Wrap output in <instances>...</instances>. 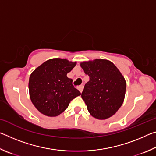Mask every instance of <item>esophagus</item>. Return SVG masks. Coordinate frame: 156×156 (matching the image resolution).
Segmentation results:
<instances>
[{
    "mask_svg": "<svg viewBox=\"0 0 156 156\" xmlns=\"http://www.w3.org/2000/svg\"><path fill=\"white\" fill-rule=\"evenodd\" d=\"M83 88H84L83 85H80V86H79V87H78V89L79 91H80V93H82V91H83Z\"/></svg>",
    "mask_w": 156,
    "mask_h": 156,
    "instance_id": "34e87169",
    "label": "esophagus"
}]
</instances>
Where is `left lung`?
I'll use <instances>...</instances> for the list:
<instances>
[{
	"label": "left lung",
	"instance_id": "1",
	"mask_svg": "<svg viewBox=\"0 0 156 156\" xmlns=\"http://www.w3.org/2000/svg\"><path fill=\"white\" fill-rule=\"evenodd\" d=\"M80 65L89 76L81 94L89 113L98 120L112 117L125 100L126 84L124 76L108 60L96 58Z\"/></svg>",
	"mask_w": 156,
	"mask_h": 156
}]
</instances>
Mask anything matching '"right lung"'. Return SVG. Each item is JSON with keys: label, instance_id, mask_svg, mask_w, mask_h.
<instances>
[{"label": "right lung", "instance_id": "1", "mask_svg": "<svg viewBox=\"0 0 156 156\" xmlns=\"http://www.w3.org/2000/svg\"><path fill=\"white\" fill-rule=\"evenodd\" d=\"M76 62L65 58H51L36 68L29 80V92L33 105L41 113L49 117L60 115L80 92L67 74Z\"/></svg>", "mask_w": 156, "mask_h": 156}]
</instances>
